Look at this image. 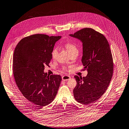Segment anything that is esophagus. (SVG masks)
<instances>
[{
  "label": "esophagus",
  "mask_w": 129,
  "mask_h": 129,
  "mask_svg": "<svg viewBox=\"0 0 129 129\" xmlns=\"http://www.w3.org/2000/svg\"><path fill=\"white\" fill-rule=\"evenodd\" d=\"M62 80L63 81H66V80H68L69 79H71V77L69 76H67V75H65V76H63L62 77Z\"/></svg>",
  "instance_id": "esophagus-1"
}]
</instances>
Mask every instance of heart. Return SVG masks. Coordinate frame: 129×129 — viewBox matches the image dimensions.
Returning a JSON list of instances; mask_svg holds the SVG:
<instances>
[{
  "mask_svg": "<svg viewBox=\"0 0 129 129\" xmlns=\"http://www.w3.org/2000/svg\"><path fill=\"white\" fill-rule=\"evenodd\" d=\"M65 47H66V48L67 49L68 51L69 52V53L70 54L72 53L74 51H78V48L77 47L76 44L75 43H72V42H66L65 44ZM57 53H58V48L57 47H54L53 49V50L52 51V52H51L52 57L53 58H55L57 54Z\"/></svg>",
  "mask_w": 129,
  "mask_h": 129,
  "instance_id": "obj_1",
  "label": "heart"
}]
</instances>
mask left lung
<instances>
[{
    "mask_svg": "<svg viewBox=\"0 0 129 129\" xmlns=\"http://www.w3.org/2000/svg\"><path fill=\"white\" fill-rule=\"evenodd\" d=\"M69 36L82 43V63L87 75L75 76L77 85L73 90L75 99L84 105L96 102L107 90L111 80L114 64L110 47L103 35L85 28Z\"/></svg>",
    "mask_w": 129,
    "mask_h": 129,
    "instance_id": "obj_1",
    "label": "left lung"
}]
</instances>
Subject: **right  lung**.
<instances>
[{
  "instance_id": "add662e5",
  "label": "right lung",
  "mask_w": 129,
  "mask_h": 129,
  "mask_svg": "<svg viewBox=\"0 0 129 129\" xmlns=\"http://www.w3.org/2000/svg\"><path fill=\"white\" fill-rule=\"evenodd\" d=\"M61 38L32 35L21 40L14 50L13 71L16 84L23 96L38 107L54 100L61 83V76H49L44 72L52 59L55 43Z\"/></svg>"
}]
</instances>
